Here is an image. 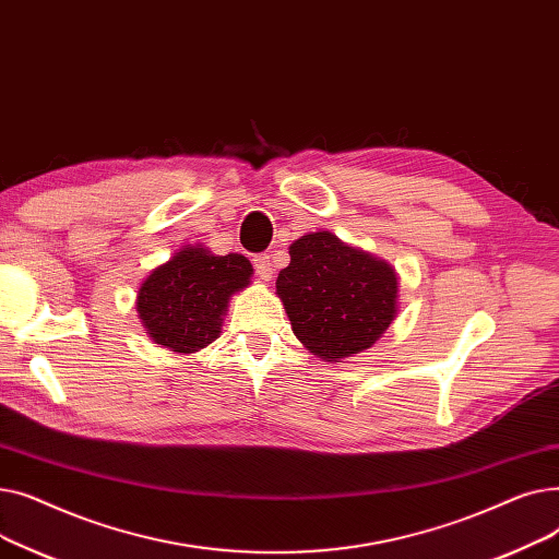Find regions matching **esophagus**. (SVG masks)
<instances>
[{
	"label": "esophagus",
	"mask_w": 559,
	"mask_h": 559,
	"mask_svg": "<svg viewBox=\"0 0 559 559\" xmlns=\"http://www.w3.org/2000/svg\"><path fill=\"white\" fill-rule=\"evenodd\" d=\"M253 267H255V274L262 278V281H270L274 270H272V258L267 253H258L253 258Z\"/></svg>",
	"instance_id": "obj_1"
}]
</instances>
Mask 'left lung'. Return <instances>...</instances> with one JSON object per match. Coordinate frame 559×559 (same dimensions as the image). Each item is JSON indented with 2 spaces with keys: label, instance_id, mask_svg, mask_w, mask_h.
I'll use <instances>...</instances> for the list:
<instances>
[{
  "label": "left lung",
  "instance_id": "left-lung-1",
  "mask_svg": "<svg viewBox=\"0 0 559 559\" xmlns=\"http://www.w3.org/2000/svg\"><path fill=\"white\" fill-rule=\"evenodd\" d=\"M289 324L312 356L340 362L373 346L396 317L392 264L329 230L301 235L276 278Z\"/></svg>",
  "mask_w": 559,
  "mask_h": 559
}]
</instances>
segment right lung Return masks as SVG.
Here are the masks:
<instances>
[{
  "label": "right lung",
  "mask_w": 559,
  "mask_h": 559,
  "mask_svg": "<svg viewBox=\"0 0 559 559\" xmlns=\"http://www.w3.org/2000/svg\"><path fill=\"white\" fill-rule=\"evenodd\" d=\"M240 253L215 255L201 245L176 251L138 289V314L150 337L176 354H194L222 333L228 299L251 281Z\"/></svg>",
  "instance_id": "1"
}]
</instances>
